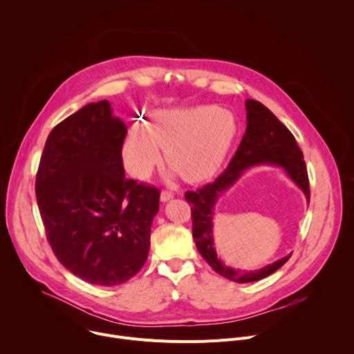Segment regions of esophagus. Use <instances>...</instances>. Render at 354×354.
<instances>
[{
	"label": "esophagus",
	"instance_id": "esophagus-1",
	"mask_svg": "<svg viewBox=\"0 0 354 354\" xmlns=\"http://www.w3.org/2000/svg\"><path fill=\"white\" fill-rule=\"evenodd\" d=\"M172 197H174V193L171 190H162L161 192V201H164V203H165V201L171 200Z\"/></svg>",
	"mask_w": 354,
	"mask_h": 354
}]
</instances>
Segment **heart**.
Returning <instances> with one entry per match:
<instances>
[{"label": "heart", "instance_id": "1", "mask_svg": "<svg viewBox=\"0 0 354 354\" xmlns=\"http://www.w3.org/2000/svg\"><path fill=\"white\" fill-rule=\"evenodd\" d=\"M235 116L205 105L157 111L147 127H131L123 144V161L137 179H147L161 164V149L169 167L190 182L203 180L218 171L238 137Z\"/></svg>", "mask_w": 354, "mask_h": 354}]
</instances>
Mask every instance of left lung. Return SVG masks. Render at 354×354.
<instances>
[{"mask_svg": "<svg viewBox=\"0 0 354 354\" xmlns=\"http://www.w3.org/2000/svg\"><path fill=\"white\" fill-rule=\"evenodd\" d=\"M245 108L246 130L225 171L213 183L185 194L187 203L192 205V231L200 255L214 272L236 283L258 281L270 276L290 259L291 254L255 272L225 266L217 257L213 236L214 207L218 198L238 182L245 171L259 165H272L281 168L304 192L310 203V180L304 156L291 131L258 100L246 99Z\"/></svg>", "mask_w": 354, "mask_h": 354, "instance_id": "left-lung-1", "label": "left lung"}]
</instances>
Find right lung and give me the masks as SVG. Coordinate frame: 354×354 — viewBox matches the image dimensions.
<instances>
[{"instance_id":"right-lung-1","label":"right lung","mask_w":354,"mask_h":354,"mask_svg":"<svg viewBox=\"0 0 354 354\" xmlns=\"http://www.w3.org/2000/svg\"><path fill=\"white\" fill-rule=\"evenodd\" d=\"M126 134L108 100L88 104L50 131L36 175L37 206L55 255L77 277L104 287L140 272L160 210L157 187L124 176Z\"/></svg>"}]
</instances>
